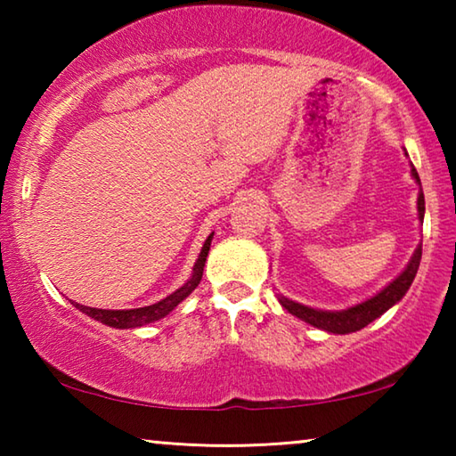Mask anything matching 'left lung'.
I'll return each instance as SVG.
<instances>
[{
  "instance_id": "left-lung-1",
  "label": "left lung",
  "mask_w": 456,
  "mask_h": 456,
  "mask_svg": "<svg viewBox=\"0 0 456 456\" xmlns=\"http://www.w3.org/2000/svg\"><path fill=\"white\" fill-rule=\"evenodd\" d=\"M411 173L414 176V181L420 184V176L416 173V168L412 167ZM419 219L422 223L424 219V195L422 189L419 192ZM420 257H422V243L416 247V251L412 253L411 261L404 267V272L400 273L396 280H392L382 291H378L374 297L366 299V302L356 304L348 307V310H339V312H326V310H315V307H307L297 302H291L281 293H277V299L280 304L288 310L291 315L304 320L305 323H310L314 328L326 330L330 334H352V331H358L362 328H366L370 322H374L376 318H380L384 312H388L392 305L398 304L400 299L406 296L408 288H411L416 272H419L420 265Z\"/></svg>"
}]
</instances>
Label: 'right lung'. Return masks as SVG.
<instances>
[{
  "label": "right lung",
  "instance_id": "right-lung-1",
  "mask_svg": "<svg viewBox=\"0 0 456 456\" xmlns=\"http://www.w3.org/2000/svg\"><path fill=\"white\" fill-rule=\"evenodd\" d=\"M211 239H213V233L207 237L203 249H200V253H199L197 264H195V267H192L191 280L184 283L183 288L173 291L171 296H167L165 299H160V302H157V304L144 305V307H134V310H98V307L80 305L76 302H72V305L78 307L82 314L90 315V318H94L96 322L106 323V326H110V328H118V330L141 328V326H146V323H152V322H157L160 318H165V315L171 314L175 307L183 302L184 297H189L191 291L199 285L200 277H203V267H205L207 256H209Z\"/></svg>",
  "mask_w": 456,
  "mask_h": 456
}]
</instances>
